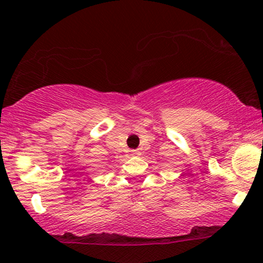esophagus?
Wrapping results in <instances>:
<instances>
[{
    "label": "esophagus",
    "mask_w": 263,
    "mask_h": 263,
    "mask_svg": "<svg viewBox=\"0 0 263 263\" xmlns=\"http://www.w3.org/2000/svg\"><path fill=\"white\" fill-rule=\"evenodd\" d=\"M130 152H132V156H139V153H140L138 149H132Z\"/></svg>",
    "instance_id": "1"
}]
</instances>
